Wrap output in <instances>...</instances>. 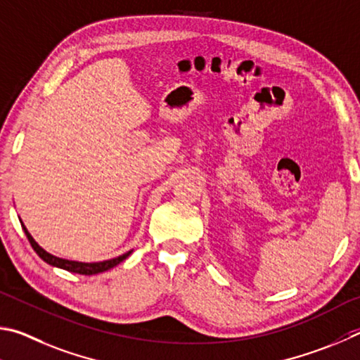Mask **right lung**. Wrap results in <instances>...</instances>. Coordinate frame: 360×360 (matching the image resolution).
<instances>
[{"mask_svg":"<svg viewBox=\"0 0 360 360\" xmlns=\"http://www.w3.org/2000/svg\"><path fill=\"white\" fill-rule=\"evenodd\" d=\"M22 223V221H20ZM22 228L25 231V236L28 237V240L31 243V247H33V250L37 253V256L41 257L42 261H46L47 264H50V266L53 267H60V269H65L68 270V272H72V274H80V275H96V274H101V272H105V270H109L112 267L118 266L120 262H123L126 257H128L132 250L128 251V253H124L122 256L118 257H113V259H109V261H103V262H79V261H69V259H63V257H56L53 255L47 253L46 250L41 248L39 245L36 243V240L33 237H31V234L28 232V229L25 228V224L22 223Z\"/></svg>","mask_w":360,"mask_h":360,"instance_id":"right-lung-1","label":"right lung"}]
</instances>
